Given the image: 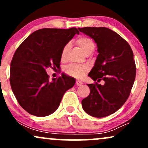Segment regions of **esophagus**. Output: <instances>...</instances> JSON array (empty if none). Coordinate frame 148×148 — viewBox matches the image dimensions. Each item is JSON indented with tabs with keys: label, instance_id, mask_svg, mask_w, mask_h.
I'll return each mask as SVG.
<instances>
[{
	"label": "esophagus",
	"instance_id": "1",
	"mask_svg": "<svg viewBox=\"0 0 148 148\" xmlns=\"http://www.w3.org/2000/svg\"><path fill=\"white\" fill-rule=\"evenodd\" d=\"M83 84V83L81 82V81H76V85L77 86H81V85Z\"/></svg>",
	"mask_w": 148,
	"mask_h": 148
}]
</instances>
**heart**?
I'll return each mask as SVG.
<instances>
[{
  "label": "heart",
  "instance_id": "obj_1",
  "mask_svg": "<svg viewBox=\"0 0 148 148\" xmlns=\"http://www.w3.org/2000/svg\"><path fill=\"white\" fill-rule=\"evenodd\" d=\"M76 43L86 55L91 54L95 49V45L94 42L89 37L84 36L78 37V39L76 40ZM69 49V44L66 45L63 47L62 52H61V58H65ZM86 71H87V67H81V66L76 65L74 64H69L65 68V72L67 73V74L72 76H75V77H81Z\"/></svg>",
  "mask_w": 148,
  "mask_h": 148
}]
</instances>
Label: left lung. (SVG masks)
<instances>
[{
	"mask_svg": "<svg viewBox=\"0 0 148 148\" xmlns=\"http://www.w3.org/2000/svg\"><path fill=\"white\" fill-rule=\"evenodd\" d=\"M95 40L99 53L88 76L103 85L88 84L90 95L81 101L88 115L103 118L121 108L130 96L136 78L135 61L132 48L126 40L105 27L79 28Z\"/></svg>",
	"mask_w": 148,
	"mask_h": 148,
	"instance_id": "obj_1",
	"label": "left lung"
}]
</instances>
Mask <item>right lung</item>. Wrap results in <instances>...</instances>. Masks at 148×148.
<instances>
[{
    "label": "right lung",
    "instance_id": "right-lung-1",
    "mask_svg": "<svg viewBox=\"0 0 148 148\" xmlns=\"http://www.w3.org/2000/svg\"><path fill=\"white\" fill-rule=\"evenodd\" d=\"M79 32L69 29L42 28L27 37L13 56L10 81L15 97L30 114L45 117L58 108L62 96L75 80L64 74L49 81L46 69L60 67L63 47Z\"/></svg>",
    "mask_w": 148,
    "mask_h": 148
}]
</instances>
